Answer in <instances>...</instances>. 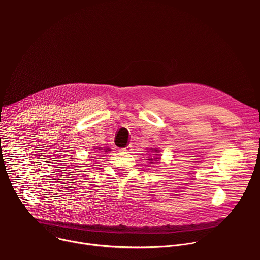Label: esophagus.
Wrapping results in <instances>:
<instances>
[{
  "mask_svg": "<svg viewBox=\"0 0 260 260\" xmlns=\"http://www.w3.org/2000/svg\"><path fill=\"white\" fill-rule=\"evenodd\" d=\"M133 146L132 145H128V146H126V147H124V148H121V151L122 152H131L132 150H133V148H132Z\"/></svg>",
  "mask_w": 260,
  "mask_h": 260,
  "instance_id": "esophagus-1",
  "label": "esophagus"
}]
</instances>
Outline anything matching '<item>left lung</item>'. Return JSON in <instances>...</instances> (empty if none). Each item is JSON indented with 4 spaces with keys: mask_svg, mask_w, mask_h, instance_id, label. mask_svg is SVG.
Wrapping results in <instances>:
<instances>
[{
    "mask_svg": "<svg viewBox=\"0 0 260 260\" xmlns=\"http://www.w3.org/2000/svg\"><path fill=\"white\" fill-rule=\"evenodd\" d=\"M151 152H153V153H158L159 152V150H157V149H155V148H154V149H153V148H151ZM153 155H157V154H153ZM156 159H159L158 157H155L154 159H152V158H150V159H148V160H149L150 162L149 164H156V162H154Z\"/></svg>",
    "mask_w": 260,
    "mask_h": 260,
    "instance_id": "8db88e82",
    "label": "left lung"
}]
</instances>
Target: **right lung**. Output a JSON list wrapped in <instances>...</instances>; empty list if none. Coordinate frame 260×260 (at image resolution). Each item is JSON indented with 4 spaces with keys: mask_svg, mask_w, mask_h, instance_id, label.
<instances>
[{
    "mask_svg": "<svg viewBox=\"0 0 260 260\" xmlns=\"http://www.w3.org/2000/svg\"><path fill=\"white\" fill-rule=\"evenodd\" d=\"M94 149H99V150H104V152H108V151H110V149L109 148H102V147H96V148H94Z\"/></svg>",
    "mask_w": 260,
    "mask_h": 260,
    "instance_id": "1",
    "label": "right lung"
}]
</instances>
